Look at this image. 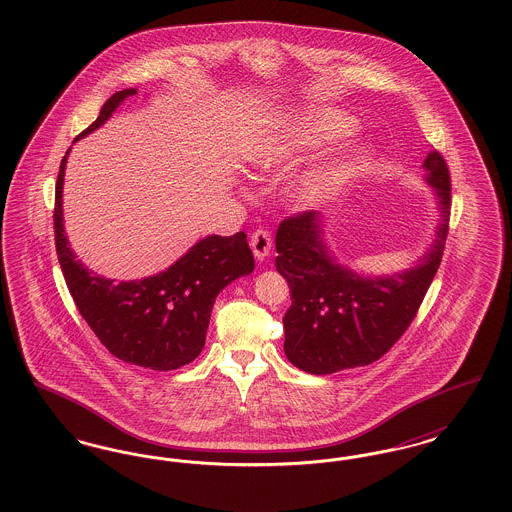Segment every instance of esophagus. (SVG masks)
I'll use <instances>...</instances> for the list:
<instances>
[{
    "label": "esophagus",
    "mask_w": 512,
    "mask_h": 512,
    "mask_svg": "<svg viewBox=\"0 0 512 512\" xmlns=\"http://www.w3.org/2000/svg\"><path fill=\"white\" fill-rule=\"evenodd\" d=\"M249 245H251V249H253V255H255L259 261H263L268 253H270L272 238H270V234H268L267 230H255V232L251 234Z\"/></svg>",
    "instance_id": "obj_1"
}]
</instances>
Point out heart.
I'll return each mask as SVG.
<instances>
[{
	"label": "heart",
	"mask_w": 512,
	"mask_h": 512,
	"mask_svg": "<svg viewBox=\"0 0 512 512\" xmlns=\"http://www.w3.org/2000/svg\"><path fill=\"white\" fill-rule=\"evenodd\" d=\"M351 126H353V124L347 121V119L330 121V124H324V126H322V136L351 130ZM309 142H313V136H305V138H303V144H309ZM286 149H288V147L274 144V142L263 144V146L259 147V149L253 153V165H255L257 169H261V171H272V169H276V167L284 161ZM351 169H353V165H349V163H345V161L332 163V165L326 169V172H322V174L318 176L317 180L305 184V186L299 190L297 201L303 203V205L315 203V201H318L328 190L336 188L340 182H343V178L349 176Z\"/></svg>",
	"instance_id": "b5f03b06"
}]
</instances>
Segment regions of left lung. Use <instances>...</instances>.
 <instances>
[{
  "label": "left lung",
  "instance_id": "obj_1",
  "mask_svg": "<svg viewBox=\"0 0 512 512\" xmlns=\"http://www.w3.org/2000/svg\"><path fill=\"white\" fill-rule=\"evenodd\" d=\"M422 167L438 195L441 224L428 253L403 272L361 276L338 265L322 242L318 211L280 222L276 270L292 290L284 317V351L292 365L311 374L370 365L411 326L438 272L451 209V176L441 153L430 151Z\"/></svg>",
  "mask_w": 512,
  "mask_h": 512
}]
</instances>
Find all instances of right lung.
<instances>
[{"label":"right lung","instance_id":"obj_1","mask_svg":"<svg viewBox=\"0 0 512 512\" xmlns=\"http://www.w3.org/2000/svg\"><path fill=\"white\" fill-rule=\"evenodd\" d=\"M134 94V88L113 94L103 103L98 119L76 140L94 132ZM67 155L55 184L53 228L59 265L78 313L109 353L124 363L151 370H174L192 363L205 345L220 290L255 268L247 236L244 232L230 238L207 236L165 272L144 280L103 278L76 259L65 236L61 197Z\"/></svg>","mask_w":512,"mask_h":512}]
</instances>
